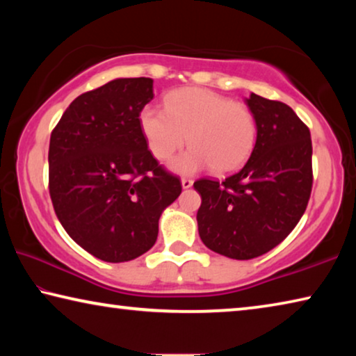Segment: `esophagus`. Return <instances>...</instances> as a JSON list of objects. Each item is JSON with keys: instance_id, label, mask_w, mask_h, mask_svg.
Listing matches in <instances>:
<instances>
[{"instance_id": "obj_1", "label": "esophagus", "mask_w": 356, "mask_h": 356, "mask_svg": "<svg viewBox=\"0 0 356 356\" xmlns=\"http://www.w3.org/2000/svg\"><path fill=\"white\" fill-rule=\"evenodd\" d=\"M191 185H193V180H191V179H188V177H184V179H182V188H184V190L190 188Z\"/></svg>"}]
</instances>
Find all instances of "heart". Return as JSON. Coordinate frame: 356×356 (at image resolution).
<instances>
[{"mask_svg":"<svg viewBox=\"0 0 356 356\" xmlns=\"http://www.w3.org/2000/svg\"><path fill=\"white\" fill-rule=\"evenodd\" d=\"M140 129L156 159L166 160L186 143L191 147L171 161V170L193 174L212 166L218 174L238 170L257 140L248 105L202 88H182L165 97V110L144 106Z\"/></svg>","mask_w":356,"mask_h":356,"instance_id":"obj_1","label":"heart"}]
</instances>
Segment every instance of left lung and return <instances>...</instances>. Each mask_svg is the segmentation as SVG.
Segmentation results:
<instances>
[{
	"label": "left lung",
	"mask_w": 356,
	"mask_h": 356,
	"mask_svg": "<svg viewBox=\"0 0 356 356\" xmlns=\"http://www.w3.org/2000/svg\"><path fill=\"white\" fill-rule=\"evenodd\" d=\"M257 140L242 170L222 182L200 179L197 231L218 254L238 261L262 256L297 226L312 188L309 129L291 106L252 94L245 100Z\"/></svg>",
	"instance_id": "1"
}]
</instances>
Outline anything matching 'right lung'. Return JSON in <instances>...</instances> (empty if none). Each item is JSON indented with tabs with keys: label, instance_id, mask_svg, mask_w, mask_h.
<instances>
[{
	"label": "right lung",
	"instance_id": "add662e5",
	"mask_svg": "<svg viewBox=\"0 0 356 356\" xmlns=\"http://www.w3.org/2000/svg\"><path fill=\"white\" fill-rule=\"evenodd\" d=\"M152 99V78H118L78 95L51 131L48 188L58 220L105 262H127L152 248L161 212L182 191L140 129Z\"/></svg>",
	"mask_w": 356,
	"mask_h": 356
}]
</instances>
